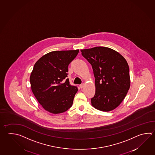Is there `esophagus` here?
Wrapping results in <instances>:
<instances>
[{"label": "esophagus", "instance_id": "1", "mask_svg": "<svg viewBox=\"0 0 155 155\" xmlns=\"http://www.w3.org/2000/svg\"><path fill=\"white\" fill-rule=\"evenodd\" d=\"M84 84H83V83L82 84H81L80 85H79V87H80V88H83V87H84Z\"/></svg>", "mask_w": 155, "mask_h": 155}]
</instances>
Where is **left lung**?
Instances as JSON below:
<instances>
[{
    "instance_id": "8db88e82",
    "label": "left lung",
    "mask_w": 155,
    "mask_h": 155,
    "mask_svg": "<svg viewBox=\"0 0 155 155\" xmlns=\"http://www.w3.org/2000/svg\"><path fill=\"white\" fill-rule=\"evenodd\" d=\"M91 64L95 78V94L91 105L100 111H112L125 98L130 85L129 68L124 58L114 50L97 47L81 50Z\"/></svg>"
}]
</instances>
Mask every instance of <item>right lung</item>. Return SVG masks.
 <instances>
[{"label": "right lung", "instance_id": "1", "mask_svg": "<svg viewBox=\"0 0 155 155\" xmlns=\"http://www.w3.org/2000/svg\"><path fill=\"white\" fill-rule=\"evenodd\" d=\"M78 53V49L51 51L41 57L33 67L30 76L33 93L51 114L64 112L72 106L78 89L71 85L66 77L68 64Z\"/></svg>", "mask_w": 155, "mask_h": 155}]
</instances>
